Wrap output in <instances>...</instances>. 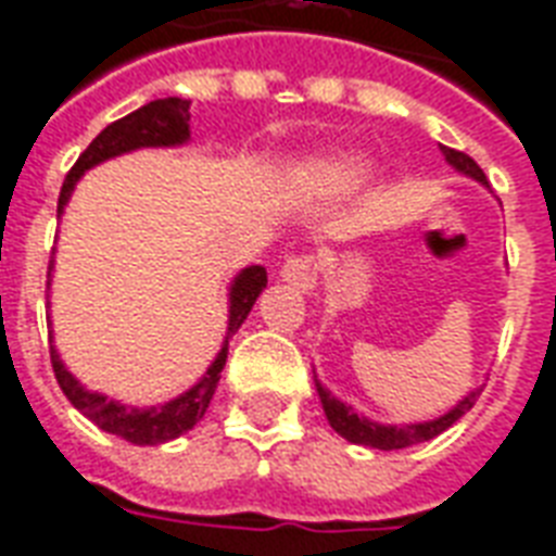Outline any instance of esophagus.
<instances>
[{
  "label": "esophagus",
  "mask_w": 556,
  "mask_h": 556,
  "mask_svg": "<svg viewBox=\"0 0 556 556\" xmlns=\"http://www.w3.org/2000/svg\"><path fill=\"white\" fill-rule=\"evenodd\" d=\"M282 282H289L303 294H312V291L318 289V274L320 265L315 256H291L286 258V265H282Z\"/></svg>",
  "instance_id": "esophagus-1"
}]
</instances>
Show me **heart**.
I'll return each mask as SVG.
<instances>
[{
  "mask_svg": "<svg viewBox=\"0 0 556 556\" xmlns=\"http://www.w3.org/2000/svg\"><path fill=\"white\" fill-rule=\"evenodd\" d=\"M318 174L320 179H327L332 185H351L365 174V162L356 159V155H336V159H327V162L318 164Z\"/></svg>",
  "mask_w": 556,
  "mask_h": 556,
  "instance_id": "b5f03b06",
  "label": "heart"
}]
</instances>
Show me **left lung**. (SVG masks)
Wrapping results in <instances>:
<instances>
[{"mask_svg": "<svg viewBox=\"0 0 556 556\" xmlns=\"http://www.w3.org/2000/svg\"><path fill=\"white\" fill-rule=\"evenodd\" d=\"M442 155H445V162L454 167L456 174L468 176V179H475V182L486 185V174L477 167V162L471 155L459 150H451V147H439ZM318 386V397L320 406H324V415H327V421L339 435H344L348 442L353 445H365V447H377V451H397V447H413L418 442H427V439H433V435L445 433L447 427L459 421L463 415L475 406V401L483 392V386L480 389H471V392L463 397V401H456V406H451L445 415H439V418H430V421H415V425H380V421H371L368 415H359L353 409L351 404H344L339 397H332L330 389H324L320 380H315Z\"/></svg>", "mask_w": 556, "mask_h": 556, "instance_id": "left-lung-1", "label": "left lung"}]
</instances>
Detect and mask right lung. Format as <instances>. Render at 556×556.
Masks as SVG:
<instances>
[{"instance_id":"1","label":"right lung","mask_w":556,"mask_h":556,"mask_svg":"<svg viewBox=\"0 0 556 556\" xmlns=\"http://www.w3.org/2000/svg\"><path fill=\"white\" fill-rule=\"evenodd\" d=\"M191 100H179V97H167V100H152L141 105L138 111H131L121 121H114L111 126L90 141V147L79 155V162L73 164V170L67 174L64 185H61L59 197V215H64V205L73 197V188L81 176L88 174L90 167L117 159L123 152L143 150V147H182L191 141ZM52 267L55 258L49 262V282L52 286ZM267 270L262 265L244 267L232 286H229V324H226L224 348L217 351L212 365L205 368L200 380L188 389V392L176 394L174 401L155 406H126L121 401H114L109 394L90 392L85 389L73 374L67 371V365L55 351V344L49 348L52 356V368H55V380H59L61 392L67 394V401L81 415H88L93 425L131 442V445H164L176 435L188 433L191 427L200 421L215 397L217 382H220V371L226 365V353H229V339L236 336L238 327L244 324L256 298L265 291ZM52 339V336H49Z\"/></svg>"}]
</instances>
